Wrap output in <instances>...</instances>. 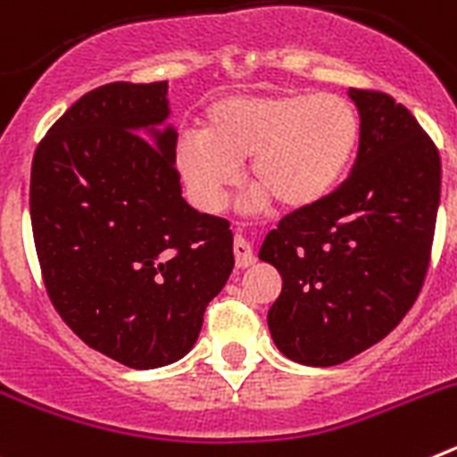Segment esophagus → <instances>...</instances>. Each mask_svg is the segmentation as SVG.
I'll return each mask as SVG.
<instances>
[{
	"mask_svg": "<svg viewBox=\"0 0 457 457\" xmlns=\"http://www.w3.org/2000/svg\"><path fill=\"white\" fill-rule=\"evenodd\" d=\"M233 253H236V265L237 268H249V265L256 263V256H253V247L242 236H236L233 240Z\"/></svg>",
	"mask_w": 457,
	"mask_h": 457,
	"instance_id": "34e87169",
	"label": "esophagus"
}]
</instances>
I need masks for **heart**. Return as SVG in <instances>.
<instances>
[{
    "label": "heart",
    "instance_id": "1",
    "mask_svg": "<svg viewBox=\"0 0 457 457\" xmlns=\"http://www.w3.org/2000/svg\"><path fill=\"white\" fill-rule=\"evenodd\" d=\"M359 116L334 93L231 96L210 107L205 130L179 137L176 164L194 199L220 210L249 160L253 205L300 210L332 192L359 144Z\"/></svg>",
    "mask_w": 457,
    "mask_h": 457
}]
</instances>
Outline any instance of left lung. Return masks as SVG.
<instances>
[{
  "label": "left lung",
  "instance_id": "8db88e82",
  "mask_svg": "<svg viewBox=\"0 0 457 457\" xmlns=\"http://www.w3.org/2000/svg\"><path fill=\"white\" fill-rule=\"evenodd\" d=\"M361 119L353 171L318 204L268 233L258 258L281 274L268 313L277 348L304 366H337L379 343L426 281L442 160L391 96L350 88Z\"/></svg>",
  "mask_w": 457,
  "mask_h": 457
}]
</instances>
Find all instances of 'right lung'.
I'll use <instances>...</instances> for the list:
<instances>
[{
	"mask_svg": "<svg viewBox=\"0 0 457 457\" xmlns=\"http://www.w3.org/2000/svg\"><path fill=\"white\" fill-rule=\"evenodd\" d=\"M167 116V82L104 84L52 125L31 162L47 297L88 348L130 369L185 357L236 263L231 224L180 196L179 132L157 130Z\"/></svg>",
	"mask_w": 457,
	"mask_h": 457,
	"instance_id": "1",
	"label": "right lung"
}]
</instances>
